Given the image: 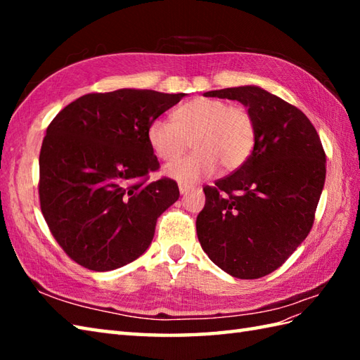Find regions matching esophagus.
I'll return each mask as SVG.
<instances>
[{"label":"esophagus","instance_id":"esophagus-1","mask_svg":"<svg viewBox=\"0 0 360 360\" xmlns=\"http://www.w3.org/2000/svg\"><path fill=\"white\" fill-rule=\"evenodd\" d=\"M190 186H186V184H179V192H181V195H186V193H188L190 192Z\"/></svg>","mask_w":360,"mask_h":360}]
</instances>
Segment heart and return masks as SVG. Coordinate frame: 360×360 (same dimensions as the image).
<instances>
[{
	"label": "heart",
	"mask_w": 360,
	"mask_h": 360,
	"mask_svg": "<svg viewBox=\"0 0 360 360\" xmlns=\"http://www.w3.org/2000/svg\"><path fill=\"white\" fill-rule=\"evenodd\" d=\"M147 139L164 162L179 158L192 139L196 151L167 165L165 173L182 184H193L215 173L218 167L227 173L246 164L255 145V122L243 106L196 97L176 108L173 120L153 119Z\"/></svg>",
	"instance_id": "1"
}]
</instances>
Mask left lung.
I'll list each match as a JSON object with an SVG mask.
<instances>
[{
    "mask_svg": "<svg viewBox=\"0 0 360 360\" xmlns=\"http://www.w3.org/2000/svg\"><path fill=\"white\" fill-rule=\"evenodd\" d=\"M204 96L248 106L255 145L246 164L202 188L198 240L232 277H264L292 255L314 224L326 174L325 150L297 106L262 88H226Z\"/></svg>",
    "mask_w": 360,
    "mask_h": 360,
    "instance_id": "8db88e82",
    "label": "left lung"
}]
</instances>
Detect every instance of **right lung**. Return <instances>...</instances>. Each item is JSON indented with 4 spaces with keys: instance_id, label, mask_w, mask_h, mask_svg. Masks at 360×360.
<instances>
[{
    "instance_id": "add662e5",
    "label": "right lung",
    "mask_w": 360,
    "mask_h": 360,
    "mask_svg": "<svg viewBox=\"0 0 360 360\" xmlns=\"http://www.w3.org/2000/svg\"><path fill=\"white\" fill-rule=\"evenodd\" d=\"M186 94L151 89L89 93L60 111L40 150L41 213L66 255L89 271L134 262L156 221L178 201L176 181L159 170L147 129Z\"/></svg>"
}]
</instances>
